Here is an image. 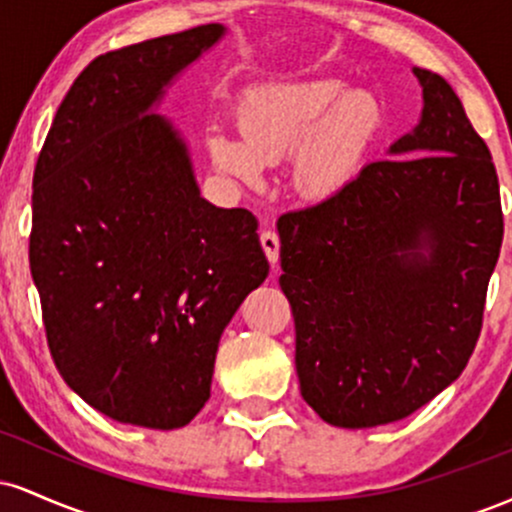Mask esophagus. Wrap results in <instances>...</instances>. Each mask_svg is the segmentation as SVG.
Returning a JSON list of instances; mask_svg holds the SVG:
<instances>
[{"label":"esophagus","mask_w":512,"mask_h":512,"mask_svg":"<svg viewBox=\"0 0 512 512\" xmlns=\"http://www.w3.org/2000/svg\"><path fill=\"white\" fill-rule=\"evenodd\" d=\"M260 243H262L264 255H267V260L272 262V267H274V264L279 262V248H281L279 236H276L274 231H262L260 233Z\"/></svg>","instance_id":"obj_1"}]
</instances>
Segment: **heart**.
<instances>
[{
    "label": "heart",
    "instance_id": "b5f03b06",
    "mask_svg": "<svg viewBox=\"0 0 512 512\" xmlns=\"http://www.w3.org/2000/svg\"><path fill=\"white\" fill-rule=\"evenodd\" d=\"M378 127V105L349 93L339 81L264 88L248 98L238 115L240 142L211 134L216 168L255 182L262 166L289 154L291 182L305 199H330L354 180Z\"/></svg>",
    "mask_w": 512,
    "mask_h": 512
}]
</instances>
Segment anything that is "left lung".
Here are the masks:
<instances>
[{
	"label": "left lung",
	"instance_id": "obj_1",
	"mask_svg": "<svg viewBox=\"0 0 512 512\" xmlns=\"http://www.w3.org/2000/svg\"><path fill=\"white\" fill-rule=\"evenodd\" d=\"M419 127L339 195L279 216L301 395L339 428L392 424L467 366L503 243L491 151L443 76Z\"/></svg>",
	"mask_w": 512,
	"mask_h": 512
}]
</instances>
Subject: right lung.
<instances>
[{
    "label": "right lung",
    "mask_w": 512,
    "mask_h": 512,
    "mask_svg": "<svg viewBox=\"0 0 512 512\" xmlns=\"http://www.w3.org/2000/svg\"><path fill=\"white\" fill-rule=\"evenodd\" d=\"M221 23L98 55L57 108L33 173L31 274L57 370L120 424L173 431L211 395L216 349L269 274L248 209L199 195L149 108Z\"/></svg>",
    "instance_id": "obj_1"
}]
</instances>
